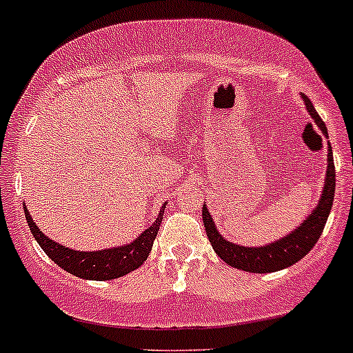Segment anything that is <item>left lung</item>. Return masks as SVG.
<instances>
[{
    "mask_svg": "<svg viewBox=\"0 0 353 353\" xmlns=\"http://www.w3.org/2000/svg\"><path fill=\"white\" fill-rule=\"evenodd\" d=\"M301 97L305 101L310 116L313 117L320 131L328 138L327 128H325V123L318 116V112L314 111L313 102L305 94H301ZM333 195H335V165H333L332 146L328 143L327 176H325V187L323 192H321L320 202H318L316 208H314L312 214L306 217V221L299 223L293 232L271 242V244L261 245V248H248V245L232 244V242H229L219 234L215 222L212 221L210 212H208L205 205L202 208L203 225H205L207 237L215 254L222 261H225L229 266L248 272H256V274H259V272H274L279 271V269L293 266L294 263H298L299 259H303L306 254L312 251L313 245L316 244L325 229V223H327L330 210H332L333 205Z\"/></svg>",
    "mask_w": 353,
    "mask_h": 353,
    "instance_id": "left-lung-1",
    "label": "left lung"
}]
</instances>
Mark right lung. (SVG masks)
Returning a JSON list of instances; mask_svg holds the SVG:
<instances>
[{
  "label": "right lung",
  "mask_w": 353,
  "mask_h": 353,
  "mask_svg": "<svg viewBox=\"0 0 353 353\" xmlns=\"http://www.w3.org/2000/svg\"><path fill=\"white\" fill-rule=\"evenodd\" d=\"M165 205L160 208V214H158L157 221L151 223L138 239L130 242V244L92 252L75 251V249H69L65 245L48 239L39 229V225L33 222L26 205L23 207V210L33 237L39 242L40 248L43 249V252L55 264H59L63 271L70 272V274L77 276V278L94 279V281H108V279H116L121 278V276H126L128 272L138 269L148 259L151 248H153V241L157 237L158 229H160V223L163 221Z\"/></svg>",
  "instance_id": "right-lung-1"
}]
</instances>
